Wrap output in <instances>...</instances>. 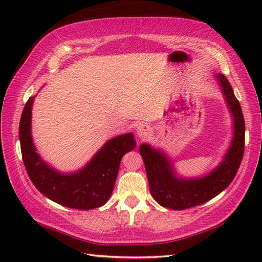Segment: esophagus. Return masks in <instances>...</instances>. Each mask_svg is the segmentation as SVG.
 <instances>
[{"label": "esophagus", "mask_w": 262, "mask_h": 262, "mask_svg": "<svg viewBox=\"0 0 262 262\" xmlns=\"http://www.w3.org/2000/svg\"><path fill=\"white\" fill-rule=\"evenodd\" d=\"M152 133V127L148 124H140L136 127V134L140 138H146Z\"/></svg>", "instance_id": "1"}]
</instances>
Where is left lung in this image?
I'll list each match as a JSON object with an SVG mask.
<instances>
[{
    "mask_svg": "<svg viewBox=\"0 0 262 262\" xmlns=\"http://www.w3.org/2000/svg\"><path fill=\"white\" fill-rule=\"evenodd\" d=\"M214 79L229 108L233 126L230 145L214 169L203 176L183 177L178 173L173 160L164 149L148 143L140 146L149 191L155 202L163 207L181 210L208 202L230 186L241 164L246 135L241 105L225 75L217 74Z\"/></svg>",
    "mask_w": 262,
    "mask_h": 262,
    "instance_id": "obj_1",
    "label": "left lung"
}]
</instances>
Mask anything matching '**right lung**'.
Segmentation results:
<instances>
[{"label":"right lung","mask_w":262,"mask_h":262,"mask_svg":"<svg viewBox=\"0 0 262 262\" xmlns=\"http://www.w3.org/2000/svg\"><path fill=\"white\" fill-rule=\"evenodd\" d=\"M35 98L27 101L19 126L22 159L32 183L43 196L65 207L88 210L104 205L113 193L121 158L136 146L134 134L110 138L81 169L59 171L39 155L33 143L31 115Z\"/></svg>","instance_id":"right-lung-1"}]
</instances>
